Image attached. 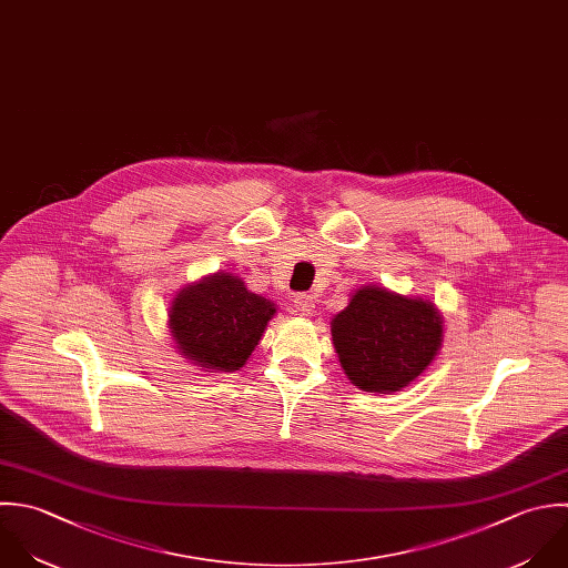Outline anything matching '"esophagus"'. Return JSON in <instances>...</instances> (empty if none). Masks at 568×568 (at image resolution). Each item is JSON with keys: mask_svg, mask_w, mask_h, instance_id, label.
<instances>
[{"mask_svg": "<svg viewBox=\"0 0 568 568\" xmlns=\"http://www.w3.org/2000/svg\"><path fill=\"white\" fill-rule=\"evenodd\" d=\"M316 307V301L312 294H296L294 296V310L301 314V316H312Z\"/></svg>", "mask_w": 568, "mask_h": 568, "instance_id": "34e87169", "label": "esophagus"}]
</instances>
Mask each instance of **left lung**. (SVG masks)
<instances>
[{
  "mask_svg": "<svg viewBox=\"0 0 568 568\" xmlns=\"http://www.w3.org/2000/svg\"><path fill=\"white\" fill-rule=\"evenodd\" d=\"M332 338L347 378L365 392H398L418 378L443 343L438 310L383 287L358 290L334 316Z\"/></svg>",
  "mask_w": 568,
  "mask_h": 568,
  "instance_id": "left-lung-1",
  "label": "left lung"
}]
</instances>
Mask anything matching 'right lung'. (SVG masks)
Masks as SVG:
<instances>
[{
	"label": "right lung",
	"instance_id": "add662e5",
	"mask_svg": "<svg viewBox=\"0 0 568 568\" xmlns=\"http://www.w3.org/2000/svg\"><path fill=\"white\" fill-rule=\"evenodd\" d=\"M274 303L252 294L239 276L214 274L179 292L170 329L179 352L214 372H236L258 345Z\"/></svg>",
	"mask_w": 568,
	"mask_h": 568
}]
</instances>
